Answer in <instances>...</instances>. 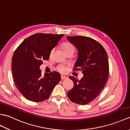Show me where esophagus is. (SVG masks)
I'll return each instance as SVG.
<instances>
[{"instance_id": "1", "label": "esophagus", "mask_w": 130, "mask_h": 130, "mask_svg": "<svg viewBox=\"0 0 130 130\" xmlns=\"http://www.w3.org/2000/svg\"><path fill=\"white\" fill-rule=\"evenodd\" d=\"M61 78L62 80H63V79H67L68 77L65 76H63V75H61Z\"/></svg>"}]
</instances>
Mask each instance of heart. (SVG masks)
Returning <instances> with one entry per match:
<instances>
[{"instance_id":"b5f03b06","label":"heart","mask_w":130,"mask_h":130,"mask_svg":"<svg viewBox=\"0 0 130 130\" xmlns=\"http://www.w3.org/2000/svg\"><path fill=\"white\" fill-rule=\"evenodd\" d=\"M62 48L64 52H66L69 51H71V50L74 51V50H75V47H74V45L69 42H66L63 43L62 46ZM57 70L59 71L60 73L62 74H64L67 72V68L65 65H60L57 67Z\"/></svg>"}]
</instances>
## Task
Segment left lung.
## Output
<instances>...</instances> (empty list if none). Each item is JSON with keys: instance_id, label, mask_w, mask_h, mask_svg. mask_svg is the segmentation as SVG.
I'll return each instance as SVG.
<instances>
[{"instance_id": "8db88e82", "label": "left lung", "mask_w": 130, "mask_h": 130, "mask_svg": "<svg viewBox=\"0 0 130 130\" xmlns=\"http://www.w3.org/2000/svg\"><path fill=\"white\" fill-rule=\"evenodd\" d=\"M67 39L77 49L78 57L74 70H82L83 77L80 81L70 76L74 87L68 93L71 101L78 104L89 103L103 89L109 74L107 52L97 41L84 36H67Z\"/></svg>"}]
</instances>
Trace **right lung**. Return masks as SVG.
I'll return each mask as SVG.
<instances>
[{"mask_svg":"<svg viewBox=\"0 0 130 130\" xmlns=\"http://www.w3.org/2000/svg\"><path fill=\"white\" fill-rule=\"evenodd\" d=\"M63 35L36 34L24 40L16 49L12 60L14 83L19 92L32 102L47 99L61 75L56 71L42 76L40 67L48 59L51 51Z\"/></svg>","mask_w":130,"mask_h":130,"instance_id":"right-lung-1","label":"right lung"}]
</instances>
